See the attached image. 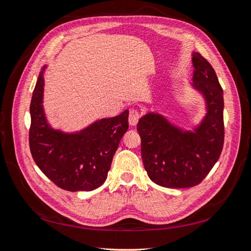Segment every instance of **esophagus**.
<instances>
[{"label": "esophagus", "instance_id": "esophagus-1", "mask_svg": "<svg viewBox=\"0 0 251 251\" xmlns=\"http://www.w3.org/2000/svg\"><path fill=\"white\" fill-rule=\"evenodd\" d=\"M139 117H140V113L139 111L137 109H131L130 110V113H129V125L130 126H136L138 121H139Z\"/></svg>", "mask_w": 251, "mask_h": 251}]
</instances>
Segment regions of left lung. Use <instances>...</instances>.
<instances>
[{
  "label": "left lung",
  "instance_id": "left-lung-1",
  "mask_svg": "<svg viewBox=\"0 0 251 251\" xmlns=\"http://www.w3.org/2000/svg\"><path fill=\"white\" fill-rule=\"evenodd\" d=\"M193 87L204 96L207 113L194 131H184L161 114L148 113L138 122L141 156L148 176L165 188H192L215 166L225 142L223 90L214 68L194 52Z\"/></svg>",
  "mask_w": 251,
  "mask_h": 251
}]
</instances>
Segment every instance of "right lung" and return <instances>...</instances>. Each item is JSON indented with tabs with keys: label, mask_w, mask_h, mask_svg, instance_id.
Returning a JSON list of instances; mask_svg holds the SVG:
<instances>
[{
	"label": "right lung",
	"mask_w": 251,
	"mask_h": 251,
	"mask_svg": "<svg viewBox=\"0 0 251 251\" xmlns=\"http://www.w3.org/2000/svg\"><path fill=\"white\" fill-rule=\"evenodd\" d=\"M45 68L37 77L30 104L32 157L59 188L70 192L93 191L103 184L122 137L128 129V110L74 134L52 129L43 110Z\"/></svg>",
	"instance_id": "1"
}]
</instances>
